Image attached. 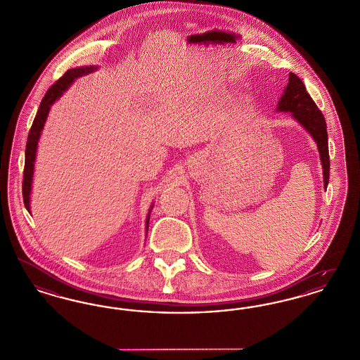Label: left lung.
Segmentation results:
<instances>
[{
  "mask_svg": "<svg viewBox=\"0 0 360 360\" xmlns=\"http://www.w3.org/2000/svg\"><path fill=\"white\" fill-rule=\"evenodd\" d=\"M278 110L291 112V116L304 125V128L317 143L320 159L323 163L324 186L326 188L329 181V151L326 119L307 91L304 82L294 72L289 74V84L285 89V94L278 103Z\"/></svg>",
  "mask_w": 360,
  "mask_h": 360,
  "instance_id": "left-lung-1",
  "label": "left lung"
}]
</instances>
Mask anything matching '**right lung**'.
Here are the masks:
<instances>
[{"label":"right lung","instance_id":"add662e5","mask_svg":"<svg viewBox=\"0 0 360 360\" xmlns=\"http://www.w3.org/2000/svg\"><path fill=\"white\" fill-rule=\"evenodd\" d=\"M94 66H87V68H77V69L68 70L53 85L47 90L46 96L43 97L39 110L34 116L32 127L28 134V140H27V147H25V165H24V172H22V200L24 205L27 210L30 212V194H31V185H32V175H34V162L36 158V148H37V141L41 134V129L44 127V122L47 119L49 110L51 108L52 103H55L62 93L69 87L74 79L86 75L91 71H94ZM151 212V210H150ZM148 221H150V214L147 217V228H148Z\"/></svg>","mask_w":360,"mask_h":360}]
</instances>
